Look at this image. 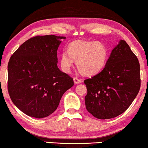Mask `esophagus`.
Segmentation results:
<instances>
[{
  "label": "esophagus",
  "instance_id": "34e87169",
  "mask_svg": "<svg viewBox=\"0 0 148 148\" xmlns=\"http://www.w3.org/2000/svg\"><path fill=\"white\" fill-rule=\"evenodd\" d=\"M73 81L75 83H76V84H79V83H80L81 82V81L80 79H78L77 77H74L73 78Z\"/></svg>",
  "mask_w": 148,
  "mask_h": 148
}]
</instances>
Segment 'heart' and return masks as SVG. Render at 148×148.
I'll return each instance as SVG.
<instances>
[{
  "label": "heart",
  "instance_id": "b5f03b06",
  "mask_svg": "<svg viewBox=\"0 0 148 148\" xmlns=\"http://www.w3.org/2000/svg\"><path fill=\"white\" fill-rule=\"evenodd\" d=\"M108 57V49L103 42L77 40L68 45L67 53L61 55L60 65L64 72L70 73L75 61L81 74L92 76L103 69Z\"/></svg>",
  "mask_w": 148,
  "mask_h": 148
}]
</instances>
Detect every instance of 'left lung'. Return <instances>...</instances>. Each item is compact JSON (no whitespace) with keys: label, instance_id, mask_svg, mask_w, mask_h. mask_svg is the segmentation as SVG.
Here are the masks:
<instances>
[{"label":"left lung","instance_id":"obj_1","mask_svg":"<svg viewBox=\"0 0 148 148\" xmlns=\"http://www.w3.org/2000/svg\"><path fill=\"white\" fill-rule=\"evenodd\" d=\"M84 83L87 110L97 119L113 118L129 108L140 91V63L127 42L120 40L104 69Z\"/></svg>","mask_w":148,"mask_h":148}]
</instances>
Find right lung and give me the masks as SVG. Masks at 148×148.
<instances>
[{
  "label": "right lung",
  "instance_id": "obj_1",
  "mask_svg": "<svg viewBox=\"0 0 148 148\" xmlns=\"http://www.w3.org/2000/svg\"><path fill=\"white\" fill-rule=\"evenodd\" d=\"M63 37L53 35L29 38L13 53L8 64V91L17 108L35 118L57 110L73 78L57 67V49Z\"/></svg>",
  "mask_w": 148,
  "mask_h": 148
}]
</instances>
